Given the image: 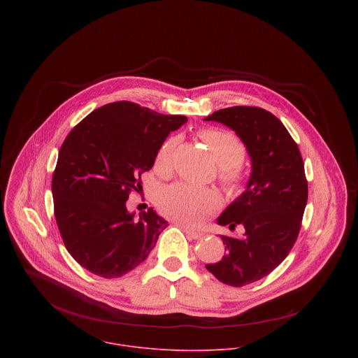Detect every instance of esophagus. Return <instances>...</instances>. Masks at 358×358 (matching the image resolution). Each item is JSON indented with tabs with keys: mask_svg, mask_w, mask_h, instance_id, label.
I'll use <instances>...</instances> for the list:
<instances>
[{
	"mask_svg": "<svg viewBox=\"0 0 358 358\" xmlns=\"http://www.w3.org/2000/svg\"><path fill=\"white\" fill-rule=\"evenodd\" d=\"M182 229H183V231L189 236V237H192V238H194V240H199V238H203V233H200V231H196V230H190V229H187V227H183L182 226Z\"/></svg>",
	"mask_w": 358,
	"mask_h": 358,
	"instance_id": "obj_1",
	"label": "esophagus"
}]
</instances>
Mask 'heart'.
Returning a JSON list of instances; mask_svg holds the SVG:
<instances>
[{"mask_svg":"<svg viewBox=\"0 0 358 358\" xmlns=\"http://www.w3.org/2000/svg\"><path fill=\"white\" fill-rule=\"evenodd\" d=\"M200 139L219 164L220 180L230 189H238L243 183V173L238 165L245 159L244 143L230 131L222 128H204L199 132ZM178 138H168L157 150L154 168L158 172L171 169L172 153ZM220 205V197L213 190L196 189L185 183H175L157 196V206L169 219L185 226H199Z\"/></svg>","mask_w":358,"mask_h":358,"instance_id":"heart-1","label":"heart"}]
</instances>
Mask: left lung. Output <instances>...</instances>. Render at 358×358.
I'll use <instances>...</instances> for the list:
<instances>
[{
	"instance_id": "left-lung-1",
	"label": "left lung",
	"mask_w": 358,
	"mask_h": 358,
	"mask_svg": "<svg viewBox=\"0 0 358 358\" xmlns=\"http://www.w3.org/2000/svg\"><path fill=\"white\" fill-rule=\"evenodd\" d=\"M204 120L236 131L251 157L245 192L217 217L243 236H222L226 255L205 266L220 282L243 287L270 274L292 250L306 208L305 164L284 124L264 108L234 106Z\"/></svg>"
}]
</instances>
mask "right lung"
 I'll use <instances>...</instances> for the list:
<instances>
[{"instance_id": "add662e5", "label": "right lung", "mask_w": 358, "mask_h": 358, "mask_svg": "<svg viewBox=\"0 0 358 358\" xmlns=\"http://www.w3.org/2000/svg\"><path fill=\"white\" fill-rule=\"evenodd\" d=\"M187 122L134 102L104 104L66 136L52 176L56 223L69 254L88 271L117 278L139 266L168 222L127 200L142 187L169 132Z\"/></svg>"}]
</instances>
